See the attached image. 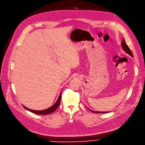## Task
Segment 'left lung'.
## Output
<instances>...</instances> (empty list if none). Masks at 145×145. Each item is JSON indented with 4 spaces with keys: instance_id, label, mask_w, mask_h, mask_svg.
Wrapping results in <instances>:
<instances>
[{
    "instance_id": "1",
    "label": "left lung",
    "mask_w": 145,
    "mask_h": 145,
    "mask_svg": "<svg viewBox=\"0 0 145 145\" xmlns=\"http://www.w3.org/2000/svg\"><path fill=\"white\" fill-rule=\"evenodd\" d=\"M121 46H122V48H123V50H124V51H125V53H127V54L130 55L131 57H133V54H132V53H131V52L130 49L129 48L128 46L126 44V43H125V42L124 41V40L123 39V41H122V42H121ZM89 110L92 111V112H96V113H98V112H100V113H106V112H101V111H92L91 110Z\"/></svg>"
}]
</instances>
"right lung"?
<instances>
[{
    "mask_svg": "<svg viewBox=\"0 0 145 145\" xmlns=\"http://www.w3.org/2000/svg\"><path fill=\"white\" fill-rule=\"evenodd\" d=\"M61 92L60 93V95L58 98V99L57 101H56V103L53 105L51 107H50L46 110H41V111H35V110H31V109H29L28 108H27L26 106H25L23 105L24 107L25 108L26 110H28L29 111H31L33 113H34V114H39V115H45V114H51V113H52L53 112H54L56 109H57L58 108V106H59L60 105V100H61Z\"/></svg>",
    "mask_w": 145,
    "mask_h": 145,
    "instance_id": "1",
    "label": "right lung"
}]
</instances>
